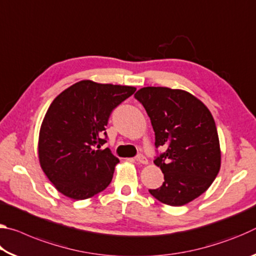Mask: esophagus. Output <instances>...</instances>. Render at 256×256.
<instances>
[{"label": "esophagus", "instance_id": "obj_1", "mask_svg": "<svg viewBox=\"0 0 256 256\" xmlns=\"http://www.w3.org/2000/svg\"><path fill=\"white\" fill-rule=\"evenodd\" d=\"M136 160L138 162L144 164H148V159H146L144 154H138V157L136 158Z\"/></svg>", "mask_w": 256, "mask_h": 256}]
</instances>
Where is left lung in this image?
<instances>
[{
    "mask_svg": "<svg viewBox=\"0 0 256 256\" xmlns=\"http://www.w3.org/2000/svg\"><path fill=\"white\" fill-rule=\"evenodd\" d=\"M134 97L150 118L156 146L167 148L154 162L164 182L149 192L164 204H188L210 188L222 164L214 116L200 99L185 90L144 86Z\"/></svg>",
    "mask_w": 256,
    "mask_h": 256,
    "instance_id": "left-lung-1",
    "label": "left lung"
}]
</instances>
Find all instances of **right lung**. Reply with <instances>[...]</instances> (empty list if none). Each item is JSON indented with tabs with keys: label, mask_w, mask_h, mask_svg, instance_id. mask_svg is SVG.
<instances>
[{
	"label": "right lung",
	"mask_w": 256,
	"mask_h": 256,
	"mask_svg": "<svg viewBox=\"0 0 256 256\" xmlns=\"http://www.w3.org/2000/svg\"><path fill=\"white\" fill-rule=\"evenodd\" d=\"M136 86L82 80L60 92L46 112L38 138V158L55 188L86 200L110 184L120 162L102 149L110 112L132 96Z\"/></svg>",
	"instance_id": "add662e5"
}]
</instances>
